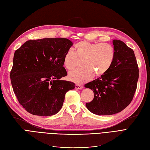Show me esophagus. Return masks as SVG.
Here are the masks:
<instances>
[{"instance_id":"34e87169","label":"esophagus","mask_w":150,"mask_h":150,"mask_svg":"<svg viewBox=\"0 0 150 150\" xmlns=\"http://www.w3.org/2000/svg\"><path fill=\"white\" fill-rule=\"evenodd\" d=\"M83 88V86L79 85V84H76V89H82Z\"/></svg>"}]
</instances>
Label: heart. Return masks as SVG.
Masks as SVG:
<instances>
[{
    "label": "heart",
    "instance_id": "b5f03b06",
    "mask_svg": "<svg viewBox=\"0 0 150 150\" xmlns=\"http://www.w3.org/2000/svg\"><path fill=\"white\" fill-rule=\"evenodd\" d=\"M115 57V51L108 43L90 42L86 40L75 44L74 51L69 50L64 56L63 64L67 70L75 69L83 60V67L71 72L68 78L72 82L83 84L94 76H101L110 69Z\"/></svg>",
    "mask_w": 150,
    "mask_h": 150
}]
</instances>
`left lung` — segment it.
Listing matches in <instances>:
<instances>
[{
	"instance_id": "8db88e82",
	"label": "left lung",
	"mask_w": 150,
	"mask_h": 150,
	"mask_svg": "<svg viewBox=\"0 0 150 150\" xmlns=\"http://www.w3.org/2000/svg\"><path fill=\"white\" fill-rule=\"evenodd\" d=\"M115 57L111 67L100 78L85 84L93 91V100L86 104L97 115L120 112L131 102L137 87L139 69L133 49L120 40H112Z\"/></svg>"
}]
</instances>
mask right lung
I'll list each match as a JSON object with an SVG mask.
<instances>
[{"mask_svg": "<svg viewBox=\"0 0 150 150\" xmlns=\"http://www.w3.org/2000/svg\"><path fill=\"white\" fill-rule=\"evenodd\" d=\"M72 44L66 38H44L28 40L16 51L11 83L18 101L30 114L56 115L66 93L75 88L74 83L60 79L67 74L63 59Z\"/></svg>", "mask_w": 150, "mask_h": 150, "instance_id": "1", "label": "right lung"}]
</instances>
